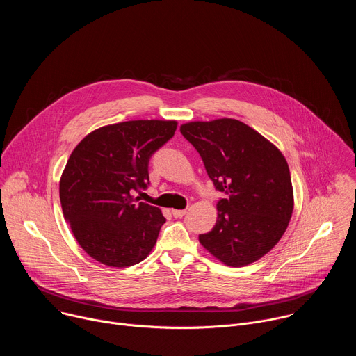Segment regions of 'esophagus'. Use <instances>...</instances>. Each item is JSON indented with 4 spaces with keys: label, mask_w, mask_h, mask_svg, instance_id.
Listing matches in <instances>:
<instances>
[{
    "label": "esophagus",
    "mask_w": 356,
    "mask_h": 356,
    "mask_svg": "<svg viewBox=\"0 0 356 356\" xmlns=\"http://www.w3.org/2000/svg\"><path fill=\"white\" fill-rule=\"evenodd\" d=\"M186 210H172V214H173V217H176V218H181L183 216H186Z\"/></svg>",
    "instance_id": "1"
}]
</instances>
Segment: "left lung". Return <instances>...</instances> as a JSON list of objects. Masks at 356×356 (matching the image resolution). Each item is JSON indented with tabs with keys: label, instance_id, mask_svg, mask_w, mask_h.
<instances>
[{
	"label": "left lung",
	"instance_id": "8db88e82",
	"mask_svg": "<svg viewBox=\"0 0 356 356\" xmlns=\"http://www.w3.org/2000/svg\"><path fill=\"white\" fill-rule=\"evenodd\" d=\"M209 177L225 193L214 228L200 243L228 266L261 259L283 236L293 213V187L282 152L246 124L221 118L180 127Z\"/></svg>",
	"mask_w": 356,
	"mask_h": 356
}]
</instances>
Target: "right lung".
Segmentation results:
<instances>
[{"label": "right lung", "mask_w": 356, "mask_h": 356, "mask_svg": "<svg viewBox=\"0 0 356 356\" xmlns=\"http://www.w3.org/2000/svg\"><path fill=\"white\" fill-rule=\"evenodd\" d=\"M177 128L176 121L138 120L101 127L72 152L60 177L62 210L80 246L97 262L127 268L155 246L166 218L137 202L149 184V159Z\"/></svg>", "instance_id": "add662e5"}]
</instances>
